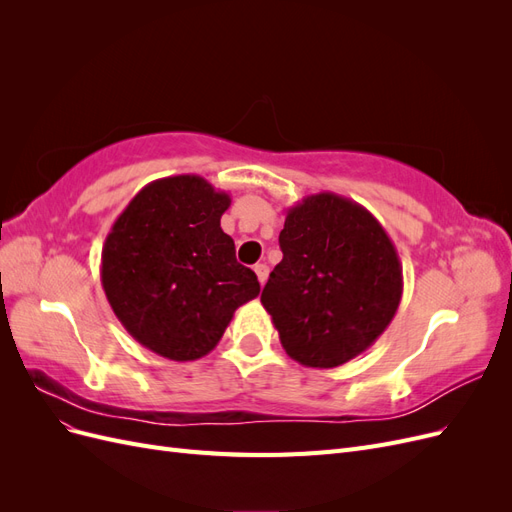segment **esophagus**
Listing matches in <instances>:
<instances>
[{
    "mask_svg": "<svg viewBox=\"0 0 512 512\" xmlns=\"http://www.w3.org/2000/svg\"><path fill=\"white\" fill-rule=\"evenodd\" d=\"M254 273H256V277H258V282L265 284L267 277H269V267H267V265H256V267H254Z\"/></svg>",
    "mask_w": 512,
    "mask_h": 512,
    "instance_id": "obj_1",
    "label": "esophagus"
}]
</instances>
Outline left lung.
<instances>
[{
    "label": "left lung",
    "instance_id": "1",
    "mask_svg": "<svg viewBox=\"0 0 512 512\" xmlns=\"http://www.w3.org/2000/svg\"><path fill=\"white\" fill-rule=\"evenodd\" d=\"M282 262L262 290L290 359L333 369L374 346L404 292L391 237L363 205L333 192L286 209Z\"/></svg>",
    "mask_w": 512,
    "mask_h": 512
}]
</instances>
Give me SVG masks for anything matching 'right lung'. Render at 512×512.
<instances>
[{
    "instance_id": "1",
    "label": "right lung",
    "mask_w": 512,
    "mask_h": 512,
    "mask_svg": "<svg viewBox=\"0 0 512 512\" xmlns=\"http://www.w3.org/2000/svg\"><path fill=\"white\" fill-rule=\"evenodd\" d=\"M230 196L198 175L147 183L102 247L100 280L117 320L170 361H196L222 339L237 307L258 297L252 269L220 226Z\"/></svg>"
}]
</instances>
